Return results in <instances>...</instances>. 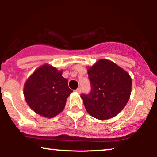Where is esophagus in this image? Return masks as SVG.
I'll use <instances>...</instances> for the list:
<instances>
[{
  "label": "esophagus",
  "instance_id": "34e87169",
  "mask_svg": "<svg viewBox=\"0 0 157 157\" xmlns=\"http://www.w3.org/2000/svg\"><path fill=\"white\" fill-rule=\"evenodd\" d=\"M75 91H76L77 93H78V94H80V92H81V89L80 88H77V89H76V90H75Z\"/></svg>",
  "mask_w": 157,
  "mask_h": 157
}]
</instances>
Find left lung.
<instances>
[{
  "label": "left lung",
  "mask_w": 157,
  "mask_h": 157,
  "mask_svg": "<svg viewBox=\"0 0 157 157\" xmlns=\"http://www.w3.org/2000/svg\"><path fill=\"white\" fill-rule=\"evenodd\" d=\"M88 75L91 91L80 95L87 112L101 120L118 114L131 95L128 74L111 61L100 60L88 69Z\"/></svg>",
  "instance_id": "obj_1"
}]
</instances>
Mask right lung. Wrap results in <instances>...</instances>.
I'll return each mask as SVG.
<instances>
[{"label":"right lung","mask_w":157,"mask_h":157,"mask_svg":"<svg viewBox=\"0 0 157 157\" xmlns=\"http://www.w3.org/2000/svg\"><path fill=\"white\" fill-rule=\"evenodd\" d=\"M62 71L44 65L30 76L24 85L25 100L29 107L41 116L53 117L63 110L72 92Z\"/></svg>","instance_id":"right-lung-1"}]
</instances>
